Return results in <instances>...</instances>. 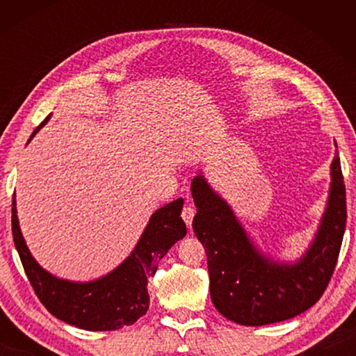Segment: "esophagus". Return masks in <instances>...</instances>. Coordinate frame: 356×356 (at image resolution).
Here are the masks:
<instances>
[{
  "mask_svg": "<svg viewBox=\"0 0 356 356\" xmlns=\"http://www.w3.org/2000/svg\"><path fill=\"white\" fill-rule=\"evenodd\" d=\"M182 218H184V221L186 222V226L191 227L193 218H195V210H193L191 207H184V210H182Z\"/></svg>",
  "mask_w": 356,
  "mask_h": 356,
  "instance_id": "34e87169",
  "label": "esophagus"
}]
</instances>
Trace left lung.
<instances>
[{"mask_svg": "<svg viewBox=\"0 0 356 356\" xmlns=\"http://www.w3.org/2000/svg\"><path fill=\"white\" fill-rule=\"evenodd\" d=\"M330 190L314 238L297 261L265 254L227 201L204 174L191 180L197 209L193 231L207 252L210 297L229 321L261 327L309 309L328 286L346 231V186L337 152L330 166Z\"/></svg>", "mask_w": 356, "mask_h": 356, "instance_id": "8db88e82", "label": "left lung"}]
</instances>
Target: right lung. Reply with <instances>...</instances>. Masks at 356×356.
Here are the masks:
<instances>
[{
    "mask_svg": "<svg viewBox=\"0 0 356 356\" xmlns=\"http://www.w3.org/2000/svg\"><path fill=\"white\" fill-rule=\"evenodd\" d=\"M33 131L28 143L50 120ZM184 200L172 201L150 215L134 251L110 273L92 281H70L51 275L33 257L23 238L15 195L12 200V236L29 282L42 305L59 321L88 331H113L134 325L149 309V280L171 246L186 236Z\"/></svg>",
    "mask_w": 356,
    "mask_h": 356,
    "instance_id": "obj_1",
    "label": "right lung"
}]
</instances>
